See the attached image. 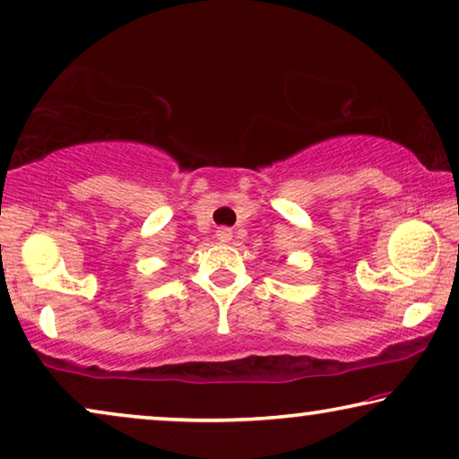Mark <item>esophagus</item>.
I'll return each instance as SVG.
<instances>
[{"mask_svg": "<svg viewBox=\"0 0 459 459\" xmlns=\"http://www.w3.org/2000/svg\"><path fill=\"white\" fill-rule=\"evenodd\" d=\"M231 238H234V234H231L230 228H219L217 230V240L219 242H230Z\"/></svg>", "mask_w": 459, "mask_h": 459, "instance_id": "obj_1", "label": "esophagus"}]
</instances>
